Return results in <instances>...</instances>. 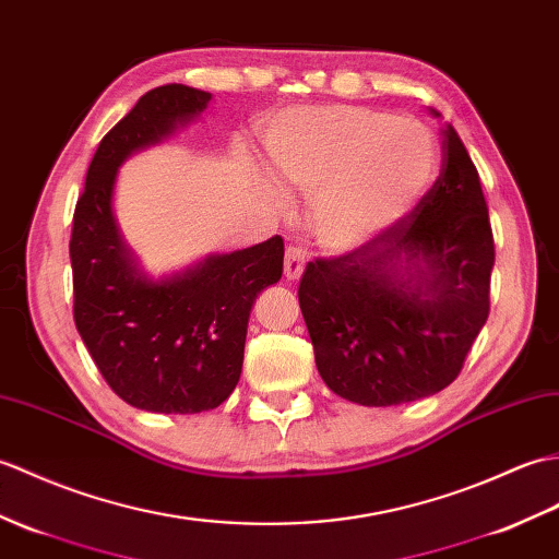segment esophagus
I'll return each mask as SVG.
<instances>
[{"label":"esophagus","instance_id":"esophagus-1","mask_svg":"<svg viewBox=\"0 0 559 559\" xmlns=\"http://www.w3.org/2000/svg\"><path fill=\"white\" fill-rule=\"evenodd\" d=\"M305 252L300 248H288L285 250V278L297 281L305 271Z\"/></svg>","mask_w":559,"mask_h":559}]
</instances>
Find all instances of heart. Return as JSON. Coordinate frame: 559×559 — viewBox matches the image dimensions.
I'll use <instances>...</instances> for the list:
<instances>
[{
	"mask_svg": "<svg viewBox=\"0 0 559 559\" xmlns=\"http://www.w3.org/2000/svg\"><path fill=\"white\" fill-rule=\"evenodd\" d=\"M269 168L309 194V224L323 248L355 250L405 221L438 176L436 135L414 119L321 104L278 114L264 131Z\"/></svg>",
	"mask_w": 559,
	"mask_h": 559,
	"instance_id": "b5f03b06",
	"label": "heart"
}]
</instances>
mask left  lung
I'll return each mask as SVG.
<instances>
[{
  "mask_svg": "<svg viewBox=\"0 0 559 559\" xmlns=\"http://www.w3.org/2000/svg\"><path fill=\"white\" fill-rule=\"evenodd\" d=\"M443 138V168L417 210L353 252L309 262L297 290L323 383L357 405L440 393L488 319V206L450 123Z\"/></svg>",
  "mask_w": 559,
  "mask_h": 559,
  "instance_id": "left-lung-1",
  "label": "left lung"
}]
</instances>
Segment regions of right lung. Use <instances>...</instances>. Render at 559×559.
<instances>
[{
  "mask_svg": "<svg viewBox=\"0 0 559 559\" xmlns=\"http://www.w3.org/2000/svg\"><path fill=\"white\" fill-rule=\"evenodd\" d=\"M210 102L212 93L180 83L142 95L102 138L73 214L75 329L111 391L145 412L218 407L240 381L257 295L283 274V240L274 236L154 278L116 224L121 164L198 121Z\"/></svg>",
  "mask_w": 559,
  "mask_h": 559,
  "instance_id": "1",
  "label": "right lung"
}]
</instances>
